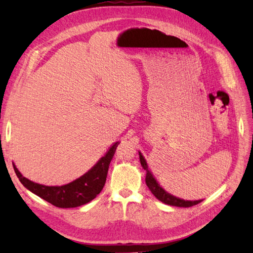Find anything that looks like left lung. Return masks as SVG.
<instances>
[{
	"label": "left lung",
	"mask_w": 253,
	"mask_h": 253,
	"mask_svg": "<svg viewBox=\"0 0 253 253\" xmlns=\"http://www.w3.org/2000/svg\"><path fill=\"white\" fill-rule=\"evenodd\" d=\"M139 156H140L141 166L146 170V177H145L146 185L152 192V194L159 201L166 203V204H169V205H171V206H177V207H191L193 205H196V204L200 203L201 201H203L202 199H200V200H185V199L171 195L170 193H169L168 191L163 189L160 186V184L157 182L155 176L153 175V173L151 172L149 168H148L145 157L143 156V154L140 151H139Z\"/></svg>",
	"instance_id": "1"
}]
</instances>
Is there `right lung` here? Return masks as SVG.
<instances>
[{
    "mask_svg": "<svg viewBox=\"0 0 253 253\" xmlns=\"http://www.w3.org/2000/svg\"><path fill=\"white\" fill-rule=\"evenodd\" d=\"M117 144L118 142L113 143L105 155L102 156L90 170L63 186H46L35 183L24 177L14 162L13 168L21 184L34 194L60 209H72L92 201L102 191Z\"/></svg>",
    "mask_w": 253,
    "mask_h": 253,
    "instance_id": "1",
    "label": "right lung"
}]
</instances>
